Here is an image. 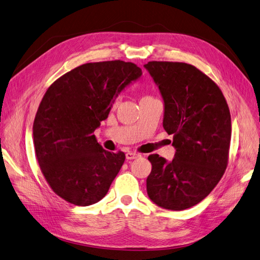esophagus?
Listing matches in <instances>:
<instances>
[{"label": "esophagus", "instance_id": "obj_1", "mask_svg": "<svg viewBox=\"0 0 260 260\" xmlns=\"http://www.w3.org/2000/svg\"><path fill=\"white\" fill-rule=\"evenodd\" d=\"M138 157H140V154L135 153V152H128L127 154H125V158L129 159V160L136 159V158H138Z\"/></svg>", "mask_w": 260, "mask_h": 260}]
</instances>
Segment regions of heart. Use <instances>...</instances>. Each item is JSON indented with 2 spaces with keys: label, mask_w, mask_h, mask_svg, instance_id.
Masks as SVG:
<instances>
[{
  "label": "heart",
  "mask_w": 260,
  "mask_h": 260,
  "mask_svg": "<svg viewBox=\"0 0 260 260\" xmlns=\"http://www.w3.org/2000/svg\"><path fill=\"white\" fill-rule=\"evenodd\" d=\"M151 99H154L153 96H151V95H144L143 98H142V100H141V101H144V100H151ZM116 102H117V100L115 101V103H116Z\"/></svg>",
  "instance_id": "b5f03b06"
}]
</instances>
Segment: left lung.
<instances>
[{
  "mask_svg": "<svg viewBox=\"0 0 260 260\" xmlns=\"http://www.w3.org/2000/svg\"><path fill=\"white\" fill-rule=\"evenodd\" d=\"M144 67L165 103L162 127L174 136L172 161L148 156L147 194L155 204L183 210L202 202L222 178L229 161L231 115L217 83L199 68L179 61H148Z\"/></svg>",
  "mask_w": 260,
  "mask_h": 260,
  "instance_id": "left-lung-1",
  "label": "left lung"
}]
</instances>
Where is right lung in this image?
Returning <instances> with one entry per match:
<instances>
[{"mask_svg":"<svg viewBox=\"0 0 260 260\" xmlns=\"http://www.w3.org/2000/svg\"><path fill=\"white\" fill-rule=\"evenodd\" d=\"M142 70L120 59L86 62L55 80L34 121V145L42 175L53 192L77 206L101 201L125 155L102 147L93 135L114 99Z\"/></svg>","mask_w":260,"mask_h":260,"instance_id":"add662e5","label":"right lung"}]
</instances>
